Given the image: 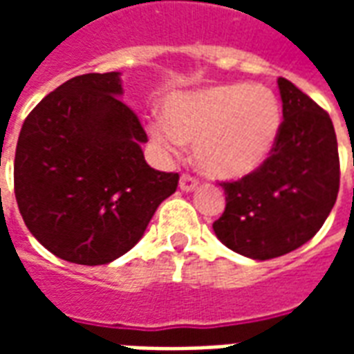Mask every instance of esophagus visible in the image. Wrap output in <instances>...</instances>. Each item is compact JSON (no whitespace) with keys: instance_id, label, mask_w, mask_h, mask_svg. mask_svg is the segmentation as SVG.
I'll return each mask as SVG.
<instances>
[{"instance_id":"1","label":"esophagus","mask_w":354,"mask_h":354,"mask_svg":"<svg viewBox=\"0 0 354 354\" xmlns=\"http://www.w3.org/2000/svg\"><path fill=\"white\" fill-rule=\"evenodd\" d=\"M180 189L185 193L195 192V189H197V180L192 176H187V174H184V176L180 178Z\"/></svg>"}]
</instances>
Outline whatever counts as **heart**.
<instances>
[{
  "mask_svg": "<svg viewBox=\"0 0 354 354\" xmlns=\"http://www.w3.org/2000/svg\"><path fill=\"white\" fill-rule=\"evenodd\" d=\"M281 127V102L271 88L227 83L170 96L165 119H151L147 132L165 153L193 144L195 162L207 176L235 180L267 161Z\"/></svg>",
  "mask_w": 354,
  "mask_h": 354,
  "instance_id": "heart-1",
  "label": "heart"
}]
</instances>
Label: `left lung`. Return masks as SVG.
<instances>
[{
    "mask_svg": "<svg viewBox=\"0 0 354 354\" xmlns=\"http://www.w3.org/2000/svg\"><path fill=\"white\" fill-rule=\"evenodd\" d=\"M279 140L260 169L222 184L225 210L216 237L233 252L271 260L311 241L326 222L339 192V155L332 119L284 77Z\"/></svg>",
    "mask_w": 354,
    "mask_h": 354,
    "instance_id": "obj_1",
    "label": "left lung"
}]
</instances>
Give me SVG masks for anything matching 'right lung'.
Masks as SVG:
<instances>
[{
    "label": "right lung",
    "instance_id": "1",
    "mask_svg": "<svg viewBox=\"0 0 354 354\" xmlns=\"http://www.w3.org/2000/svg\"><path fill=\"white\" fill-rule=\"evenodd\" d=\"M121 73H85L26 117L15 155L24 223L58 258L104 266L138 243L178 174L144 159L147 136L121 100Z\"/></svg>",
    "mask_w": 354,
    "mask_h": 354
}]
</instances>
